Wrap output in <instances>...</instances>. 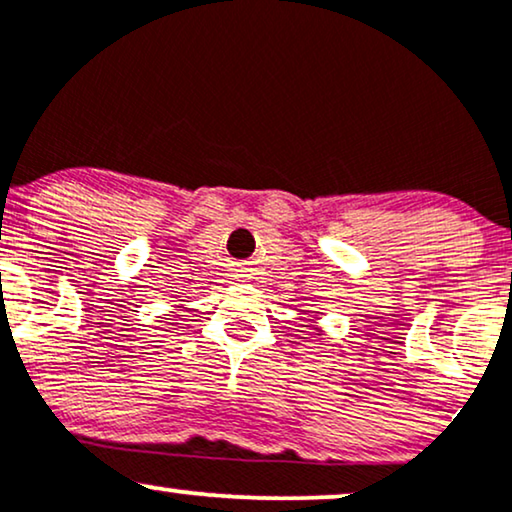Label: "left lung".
<instances>
[{
    "instance_id": "left-lung-1",
    "label": "left lung",
    "mask_w": 512,
    "mask_h": 512,
    "mask_svg": "<svg viewBox=\"0 0 512 512\" xmlns=\"http://www.w3.org/2000/svg\"><path fill=\"white\" fill-rule=\"evenodd\" d=\"M313 323H316V320H313ZM313 330H316V335H320V332H323V327H316V325H313Z\"/></svg>"
}]
</instances>
